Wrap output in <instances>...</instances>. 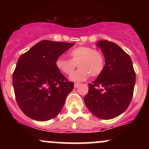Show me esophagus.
I'll return each instance as SVG.
<instances>
[{"mask_svg": "<svg viewBox=\"0 0 149 149\" xmlns=\"http://www.w3.org/2000/svg\"><path fill=\"white\" fill-rule=\"evenodd\" d=\"M79 86H80V84H74V88H78V87Z\"/></svg>", "mask_w": 149, "mask_h": 149, "instance_id": "1", "label": "esophagus"}]
</instances>
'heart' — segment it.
I'll list each match as a JSON object with an SVG mask.
<instances>
[{"mask_svg":"<svg viewBox=\"0 0 149 149\" xmlns=\"http://www.w3.org/2000/svg\"><path fill=\"white\" fill-rule=\"evenodd\" d=\"M70 59L59 57L55 61L57 68L62 73L69 75L77 65L79 68L70 76L73 81L80 82L86 80L89 74L97 77L102 72L104 58L101 52L86 46H80L71 49L68 53Z\"/></svg>","mask_w":149,"mask_h":149,"instance_id":"b5f03b06","label":"heart"}]
</instances>
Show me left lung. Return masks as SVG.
I'll return each instance as SVG.
<instances>
[{"label":"left lung","instance_id":"8db88e82","mask_svg":"<svg viewBox=\"0 0 149 149\" xmlns=\"http://www.w3.org/2000/svg\"><path fill=\"white\" fill-rule=\"evenodd\" d=\"M105 65L100 75L88 84L84 102L88 110L100 119L109 120L125 111L133 94L136 73L130 57L115 43L100 40Z\"/></svg>","mask_w":149,"mask_h":149}]
</instances>
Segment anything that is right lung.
<instances>
[{
  "instance_id": "obj_1",
  "label": "right lung",
  "mask_w": 149,
  "mask_h": 149,
  "mask_svg": "<svg viewBox=\"0 0 149 149\" xmlns=\"http://www.w3.org/2000/svg\"><path fill=\"white\" fill-rule=\"evenodd\" d=\"M74 43L42 40L19 57L13 73L16 100L22 112L37 121L56 117L73 82L68 81L55 61Z\"/></svg>"
}]
</instances>
